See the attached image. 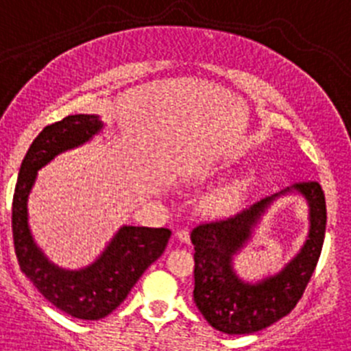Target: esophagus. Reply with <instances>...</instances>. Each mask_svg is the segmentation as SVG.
<instances>
[{"instance_id": "esophagus-1", "label": "esophagus", "mask_w": 351, "mask_h": 351, "mask_svg": "<svg viewBox=\"0 0 351 351\" xmlns=\"http://www.w3.org/2000/svg\"><path fill=\"white\" fill-rule=\"evenodd\" d=\"M175 237L178 238L180 241H183V243H189V241H190V233L186 230H178L175 233Z\"/></svg>"}]
</instances>
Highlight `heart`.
<instances>
[{
	"instance_id": "heart-1",
	"label": "heart",
	"mask_w": 351,
	"mask_h": 351,
	"mask_svg": "<svg viewBox=\"0 0 351 351\" xmlns=\"http://www.w3.org/2000/svg\"><path fill=\"white\" fill-rule=\"evenodd\" d=\"M209 175V171H204L202 176ZM254 186V175L250 173H245V175L238 176L237 180H233L231 183H228L226 186L217 190L213 197L207 202L210 213L219 214V216H226L231 214L233 210H237L238 207L243 204V200L247 199L248 192Z\"/></svg>"
}]
</instances>
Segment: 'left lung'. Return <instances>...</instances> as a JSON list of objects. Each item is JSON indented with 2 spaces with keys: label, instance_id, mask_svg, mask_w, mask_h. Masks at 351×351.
Instances as JSON below:
<instances>
[{
  "label": "left lung",
  "instance_id": "obj_1",
  "mask_svg": "<svg viewBox=\"0 0 351 351\" xmlns=\"http://www.w3.org/2000/svg\"><path fill=\"white\" fill-rule=\"evenodd\" d=\"M288 191H298L309 204V237L285 270L257 284H247L232 269V255L250 239L251 231L270 202ZM326 197L317 182H302L228 219L195 226L190 234L195 254L193 302L214 329L226 335H252L290 314L304 295L326 233Z\"/></svg>",
  "mask_w": 351,
  "mask_h": 351
}]
</instances>
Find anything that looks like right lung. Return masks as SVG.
I'll use <instances>...</instances> for the list:
<instances>
[{
    "label": "right lung",
    "mask_w": 351,
    "mask_h": 351,
    "mask_svg": "<svg viewBox=\"0 0 351 351\" xmlns=\"http://www.w3.org/2000/svg\"><path fill=\"white\" fill-rule=\"evenodd\" d=\"M101 128L103 121L96 114H70L44 127L20 166L12 207L13 243L22 273L54 307L84 321L111 314L144 271L161 257L171 234L168 228L123 226L96 262L78 271L54 266L36 245L29 228L27 199L37 171L60 152L90 141Z\"/></svg>",
    "instance_id": "1"
}]
</instances>
